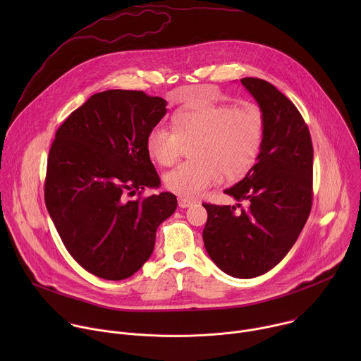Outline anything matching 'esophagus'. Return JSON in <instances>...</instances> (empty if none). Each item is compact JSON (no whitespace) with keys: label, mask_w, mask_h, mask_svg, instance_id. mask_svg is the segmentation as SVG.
I'll list each match as a JSON object with an SVG mask.
<instances>
[{"label":"esophagus","mask_w":361,"mask_h":361,"mask_svg":"<svg viewBox=\"0 0 361 361\" xmlns=\"http://www.w3.org/2000/svg\"><path fill=\"white\" fill-rule=\"evenodd\" d=\"M192 200H190V198H185V197H178V205L181 209H187V207H190V205H192Z\"/></svg>","instance_id":"obj_1"}]
</instances>
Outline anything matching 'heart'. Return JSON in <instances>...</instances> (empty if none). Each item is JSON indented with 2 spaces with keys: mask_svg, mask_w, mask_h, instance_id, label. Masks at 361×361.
Wrapping results in <instances>:
<instances>
[{
  "mask_svg": "<svg viewBox=\"0 0 361 361\" xmlns=\"http://www.w3.org/2000/svg\"><path fill=\"white\" fill-rule=\"evenodd\" d=\"M174 128L163 124L147 135V151L160 166H171L180 157L184 142L191 144V157L169 171L166 187L185 198L200 195L219 181L240 180L259 157L264 138V118L252 104L231 106L223 102H197L173 117Z\"/></svg>",
  "mask_w": 361,
  "mask_h": 361,
  "instance_id": "b5f03b06",
  "label": "heart"
}]
</instances>
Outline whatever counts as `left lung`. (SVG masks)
Masks as SVG:
<instances>
[{"instance_id":"obj_1","label":"left lung","mask_w":361,"mask_h":361,"mask_svg":"<svg viewBox=\"0 0 361 361\" xmlns=\"http://www.w3.org/2000/svg\"><path fill=\"white\" fill-rule=\"evenodd\" d=\"M264 118V138L248 174L224 190L247 207L202 202L205 250L235 279H252L276 267L297 241L312 210L313 144L293 102L273 84L241 78Z\"/></svg>"}]
</instances>
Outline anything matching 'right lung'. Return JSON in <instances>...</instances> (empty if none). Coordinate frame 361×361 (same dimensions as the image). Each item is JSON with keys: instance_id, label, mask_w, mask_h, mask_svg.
Segmentation results:
<instances>
[{"instance_id": "obj_1", "label": "right lung", "mask_w": 361, "mask_h": 361, "mask_svg": "<svg viewBox=\"0 0 361 361\" xmlns=\"http://www.w3.org/2000/svg\"><path fill=\"white\" fill-rule=\"evenodd\" d=\"M167 101L142 91L91 95L56 133L45 177V205L73 259L88 273L124 280L152 254L156 231L177 209L160 187L147 135L167 113ZM139 192V198L128 197Z\"/></svg>"}]
</instances>
